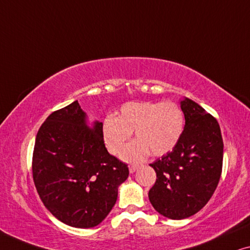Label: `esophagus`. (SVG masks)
<instances>
[{
	"mask_svg": "<svg viewBox=\"0 0 250 250\" xmlns=\"http://www.w3.org/2000/svg\"><path fill=\"white\" fill-rule=\"evenodd\" d=\"M137 168H138V167H137V165H130V167H129L130 173H135V172L137 171Z\"/></svg>",
	"mask_w": 250,
	"mask_h": 250,
	"instance_id": "1",
	"label": "esophagus"
}]
</instances>
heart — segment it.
<instances>
[{"instance_id": "heart-1", "label": "heart", "mask_w": 250, "mask_h": 250, "mask_svg": "<svg viewBox=\"0 0 250 250\" xmlns=\"http://www.w3.org/2000/svg\"><path fill=\"white\" fill-rule=\"evenodd\" d=\"M185 126L184 112L173 102H128L115 117L104 119L102 133L105 146L118 155L133 131L135 140L125 146L121 159L139 162L149 154L164 155L174 148Z\"/></svg>"}]
</instances>
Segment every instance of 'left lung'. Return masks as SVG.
<instances>
[{
	"instance_id": "1",
	"label": "left lung",
	"mask_w": 250,
	"mask_h": 250,
	"mask_svg": "<svg viewBox=\"0 0 250 250\" xmlns=\"http://www.w3.org/2000/svg\"><path fill=\"white\" fill-rule=\"evenodd\" d=\"M185 128L174 148L149 164L156 182L148 192L157 212L182 220L208 203L222 173L223 139L216 119L196 102H180Z\"/></svg>"
}]
</instances>
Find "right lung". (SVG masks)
<instances>
[{"label": "right lung", "instance_id": "obj_1", "mask_svg": "<svg viewBox=\"0 0 250 250\" xmlns=\"http://www.w3.org/2000/svg\"><path fill=\"white\" fill-rule=\"evenodd\" d=\"M102 122L89 128L78 101L53 112L41 125L33 178L45 207L73 228H93L111 212L128 165L105 147Z\"/></svg>", "mask_w": 250, "mask_h": 250}]
</instances>
